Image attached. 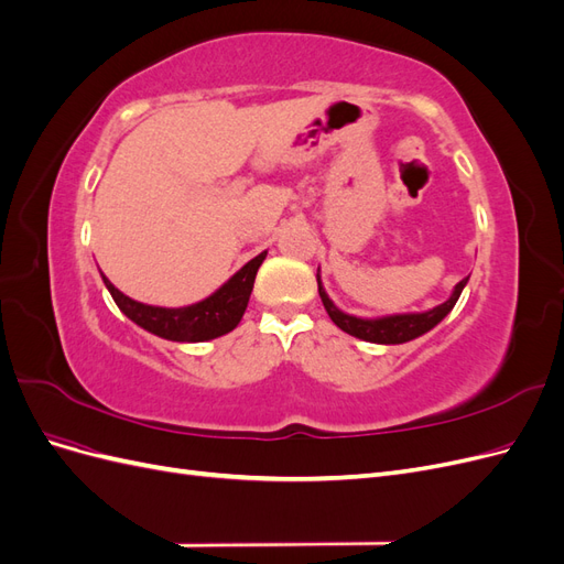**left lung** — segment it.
<instances>
[{
    "mask_svg": "<svg viewBox=\"0 0 564 564\" xmlns=\"http://www.w3.org/2000/svg\"><path fill=\"white\" fill-rule=\"evenodd\" d=\"M468 284V278L460 280L445 303L435 305L431 311H421V313H395V315H381V317H357L346 311H340L338 305L329 299V294L324 292V284L319 278V268H317V292L324 303V311L329 313L332 322L338 329H344L346 334L369 340V344H381V346H398L406 344V340H414L423 334H429L433 327L445 319L452 308L456 305L460 292Z\"/></svg>",
    "mask_w": 564,
    "mask_h": 564,
    "instance_id": "1",
    "label": "left lung"
}]
</instances>
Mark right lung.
<instances>
[{
    "mask_svg": "<svg viewBox=\"0 0 564 564\" xmlns=\"http://www.w3.org/2000/svg\"><path fill=\"white\" fill-rule=\"evenodd\" d=\"M265 256L268 251H261L256 259L237 270L228 282L220 284L212 296L191 305H181V308H164V305L133 301L119 292L104 272H100V278H104L117 308L131 322L139 324L141 329L166 340H178V344H202V340H212L232 332L240 324L251 296L256 272H259Z\"/></svg>",
    "mask_w": 564,
    "mask_h": 564,
    "instance_id": "obj_1",
    "label": "right lung"
}]
</instances>
